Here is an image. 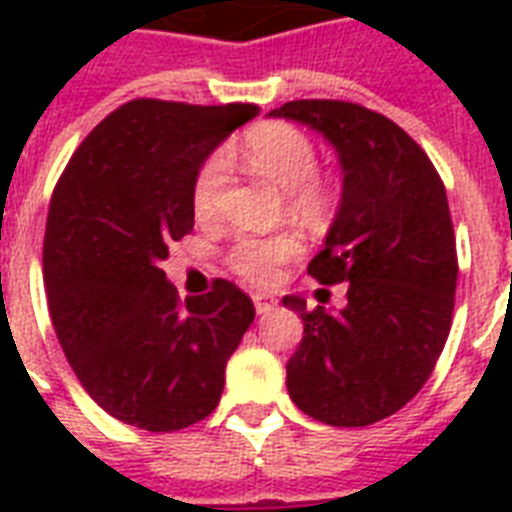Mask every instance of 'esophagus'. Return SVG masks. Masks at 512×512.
I'll return each instance as SVG.
<instances>
[{"label":"esophagus","instance_id":"34e87169","mask_svg":"<svg viewBox=\"0 0 512 512\" xmlns=\"http://www.w3.org/2000/svg\"><path fill=\"white\" fill-rule=\"evenodd\" d=\"M252 303H255V311L260 313V316H265V313L273 311L276 300H273L271 295H265V292H255V295H252Z\"/></svg>","mask_w":512,"mask_h":512}]
</instances>
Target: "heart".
Instances as JSON below:
<instances>
[{
    "mask_svg": "<svg viewBox=\"0 0 512 512\" xmlns=\"http://www.w3.org/2000/svg\"><path fill=\"white\" fill-rule=\"evenodd\" d=\"M239 159L257 175L287 191L292 212L305 217L327 215L335 207V188L327 177L316 172L319 154L313 140L300 127L287 122H263L247 130L241 138ZM228 180V156H207L193 175L191 204L199 220H215L220 212ZM303 252V239L297 233L273 236H241L228 252V265L249 284H268L279 276V268Z\"/></svg>",
    "mask_w": 512,
    "mask_h": 512,
    "instance_id": "b5f03b06",
    "label": "heart"
}]
</instances>
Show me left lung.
Returning a JSON list of instances; mask_svg holds the SVG:
<instances>
[{"instance_id": "left-lung-1", "label": "left lung", "mask_w": 512, "mask_h": 512, "mask_svg": "<svg viewBox=\"0 0 512 512\" xmlns=\"http://www.w3.org/2000/svg\"><path fill=\"white\" fill-rule=\"evenodd\" d=\"M321 132L337 148L342 201L308 273L342 284L348 305L305 308L303 340L287 364L297 409L335 428L396 414L428 382L452 329L457 241L441 175L388 116L348 100H292L271 111Z\"/></svg>"}]
</instances>
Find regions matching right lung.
<instances>
[{"mask_svg": "<svg viewBox=\"0 0 512 512\" xmlns=\"http://www.w3.org/2000/svg\"><path fill=\"white\" fill-rule=\"evenodd\" d=\"M260 108L138 98L76 148L44 231L50 319L82 388L111 417L172 433L215 412L225 364L255 321L236 284L180 300L162 271L193 231L201 162Z\"/></svg>", "mask_w": 512, "mask_h": 512, "instance_id": "right-lung-1", "label": "right lung"}]
</instances>
